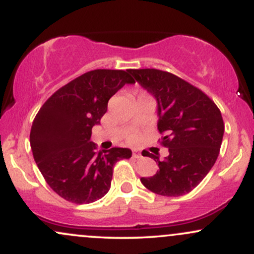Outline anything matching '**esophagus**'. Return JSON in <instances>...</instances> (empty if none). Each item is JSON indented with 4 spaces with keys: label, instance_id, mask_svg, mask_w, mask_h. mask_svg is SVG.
Listing matches in <instances>:
<instances>
[{
    "label": "esophagus",
    "instance_id": "34e87169",
    "mask_svg": "<svg viewBox=\"0 0 254 254\" xmlns=\"http://www.w3.org/2000/svg\"><path fill=\"white\" fill-rule=\"evenodd\" d=\"M132 157H133V159H139V157H142V155H141V153H138V151L133 150L132 151Z\"/></svg>",
    "mask_w": 254,
    "mask_h": 254
}]
</instances>
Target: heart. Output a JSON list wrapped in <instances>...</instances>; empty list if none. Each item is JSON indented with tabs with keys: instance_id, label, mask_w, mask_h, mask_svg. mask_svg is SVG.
Instances as JSON below:
<instances>
[{
	"instance_id": "obj_1",
	"label": "heart",
	"mask_w": 254,
	"mask_h": 254,
	"mask_svg": "<svg viewBox=\"0 0 254 254\" xmlns=\"http://www.w3.org/2000/svg\"><path fill=\"white\" fill-rule=\"evenodd\" d=\"M133 138H135V136H133V135H131V136L129 137V139H131V141H132V139H133Z\"/></svg>"
}]
</instances>
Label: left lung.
<instances>
[{"instance_id":"obj_1","label":"left lung","mask_w":254,"mask_h":254,"mask_svg":"<svg viewBox=\"0 0 254 254\" xmlns=\"http://www.w3.org/2000/svg\"><path fill=\"white\" fill-rule=\"evenodd\" d=\"M135 81L157 101V130L168 156L143 151L159 165L155 176L141 178L148 190L166 197L189 193L216 162L224 124L221 111L205 93L177 75L159 69H130Z\"/></svg>"}]
</instances>
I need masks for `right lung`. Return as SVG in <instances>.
Returning a JSON list of instances; mask_svg holds the SVG:
<instances>
[{
    "label": "right lung",
    "instance_id": "right-lung-1",
    "mask_svg": "<svg viewBox=\"0 0 254 254\" xmlns=\"http://www.w3.org/2000/svg\"><path fill=\"white\" fill-rule=\"evenodd\" d=\"M133 82L129 70L97 69L56 90L40 107L30 143L38 168L58 196L88 204L109 192L113 166L132 153L127 148L98 153L90 141L92 127L100 124L110 98Z\"/></svg>",
    "mask_w": 254,
    "mask_h": 254
}]
</instances>
